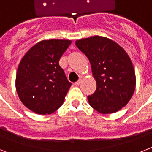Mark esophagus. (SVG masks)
<instances>
[{
  "instance_id": "1",
  "label": "esophagus",
  "mask_w": 152,
  "mask_h": 152,
  "mask_svg": "<svg viewBox=\"0 0 152 152\" xmlns=\"http://www.w3.org/2000/svg\"><path fill=\"white\" fill-rule=\"evenodd\" d=\"M80 83H81V80H79L76 81V83H74V84H75V85H76V86H79V85H80Z\"/></svg>"
}]
</instances>
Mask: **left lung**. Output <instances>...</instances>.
I'll list each match as a JSON object with an SVG mask.
<instances>
[{"mask_svg": "<svg viewBox=\"0 0 152 152\" xmlns=\"http://www.w3.org/2000/svg\"><path fill=\"white\" fill-rule=\"evenodd\" d=\"M76 46L87 56L96 80L95 93L88 97L91 106L101 113L120 110L129 102L136 88V75L125 50L105 37L77 40Z\"/></svg>", "mask_w": 152, "mask_h": 152, "instance_id": "8db88e82", "label": "left lung"}]
</instances>
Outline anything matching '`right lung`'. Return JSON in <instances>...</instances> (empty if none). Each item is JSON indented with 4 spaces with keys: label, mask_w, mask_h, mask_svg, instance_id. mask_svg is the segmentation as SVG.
Returning a JSON list of instances; mask_svg holds the SVG:
<instances>
[{
    "label": "right lung",
    "mask_w": 152,
    "mask_h": 152,
    "mask_svg": "<svg viewBox=\"0 0 152 152\" xmlns=\"http://www.w3.org/2000/svg\"><path fill=\"white\" fill-rule=\"evenodd\" d=\"M71 42L43 40L32 46L21 60L15 88L20 101L34 113L50 114L64 102L72 83L59 65V60Z\"/></svg>",
    "instance_id": "1"
}]
</instances>
